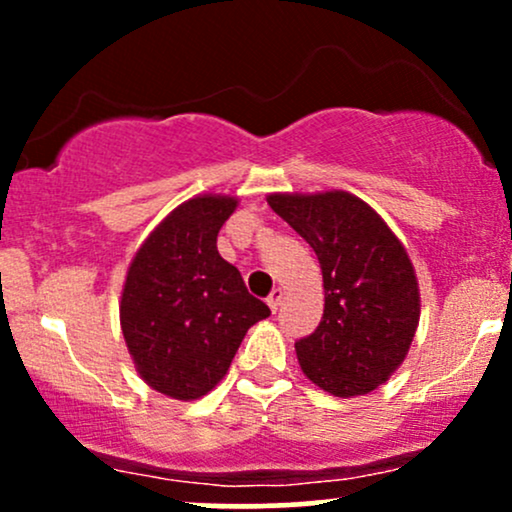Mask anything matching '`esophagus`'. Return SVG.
<instances>
[{
	"label": "esophagus",
	"mask_w": 512,
	"mask_h": 512,
	"mask_svg": "<svg viewBox=\"0 0 512 512\" xmlns=\"http://www.w3.org/2000/svg\"><path fill=\"white\" fill-rule=\"evenodd\" d=\"M281 298H284V293H281V289H274L272 293H269V298H267V305H269V308H272V313H276V310H279V305H281Z\"/></svg>",
	"instance_id": "esophagus-1"
}]
</instances>
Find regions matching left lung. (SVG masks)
<instances>
[{"label": "left lung", "mask_w": 512, "mask_h": 512, "mask_svg": "<svg viewBox=\"0 0 512 512\" xmlns=\"http://www.w3.org/2000/svg\"><path fill=\"white\" fill-rule=\"evenodd\" d=\"M269 207L315 250L325 313L298 339L303 373L337 397L366 395L407 356L419 325V286L387 223L349 192L269 195Z\"/></svg>", "instance_id": "left-lung-1"}]
</instances>
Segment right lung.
I'll list each match as a JSON object with an SVG mask.
<instances>
[{
	"label": "right lung",
	"instance_id": "right-lung-1",
	"mask_svg": "<svg viewBox=\"0 0 512 512\" xmlns=\"http://www.w3.org/2000/svg\"><path fill=\"white\" fill-rule=\"evenodd\" d=\"M233 197H195L170 211L127 272L122 334L154 390L197 399L226 375L245 332L269 317L216 250Z\"/></svg>",
	"mask_w": 512,
	"mask_h": 512
}]
</instances>
